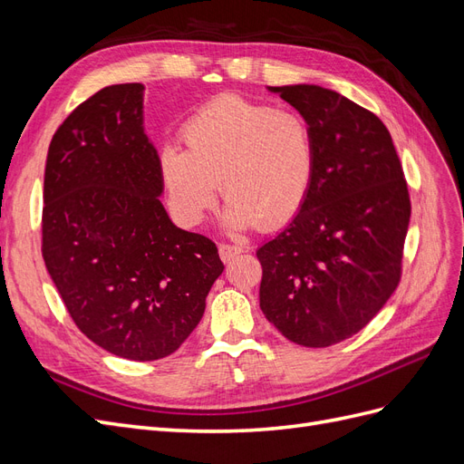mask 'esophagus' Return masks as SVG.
<instances>
[{"label":"esophagus","mask_w":464,"mask_h":464,"mask_svg":"<svg viewBox=\"0 0 464 464\" xmlns=\"http://www.w3.org/2000/svg\"><path fill=\"white\" fill-rule=\"evenodd\" d=\"M240 254H244V247H240V246H230V244H220L218 246V256H220L222 261H230Z\"/></svg>","instance_id":"1"}]
</instances>
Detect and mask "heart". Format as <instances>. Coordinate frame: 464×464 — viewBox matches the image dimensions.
I'll use <instances>...</instances> for the list:
<instances>
[{"instance_id":"obj_1","label":"heart","mask_w":464,"mask_h":464,"mask_svg":"<svg viewBox=\"0 0 464 464\" xmlns=\"http://www.w3.org/2000/svg\"><path fill=\"white\" fill-rule=\"evenodd\" d=\"M186 149L164 145L159 176L178 220L198 224L220 189L234 230L283 227L312 191L317 150L312 125L292 110L224 94L186 121Z\"/></svg>"}]
</instances>
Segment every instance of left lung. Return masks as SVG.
Masks as SVG:
<instances>
[{
  "label": "left lung",
  "instance_id": "left-lung-1",
  "mask_svg": "<svg viewBox=\"0 0 464 464\" xmlns=\"http://www.w3.org/2000/svg\"><path fill=\"white\" fill-rule=\"evenodd\" d=\"M266 91L312 125L317 166L298 215L257 249L259 305L288 341L331 346L366 327L399 285L409 188L372 111L319 85Z\"/></svg>",
  "mask_w": 464,
  "mask_h": 464
}]
</instances>
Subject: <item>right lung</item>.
<instances>
[{
	"label": "right lung",
	"mask_w": 464,
	"mask_h": 464,
	"mask_svg": "<svg viewBox=\"0 0 464 464\" xmlns=\"http://www.w3.org/2000/svg\"><path fill=\"white\" fill-rule=\"evenodd\" d=\"M141 82L77 106L52 137L42 256L81 333L135 362L176 353L224 271L217 246L178 228L160 195Z\"/></svg>",
	"instance_id": "obj_1"
}]
</instances>
